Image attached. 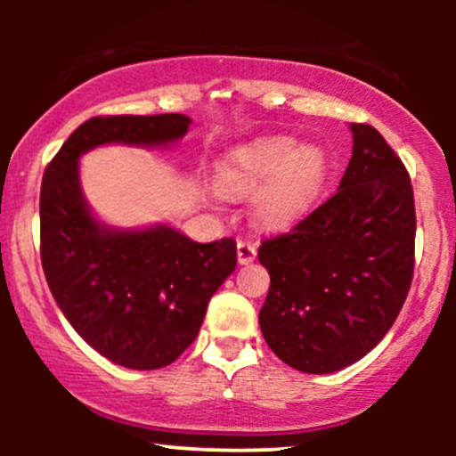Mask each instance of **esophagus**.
Returning <instances> with one entry per match:
<instances>
[{"label": "esophagus", "mask_w": 456, "mask_h": 456, "mask_svg": "<svg viewBox=\"0 0 456 456\" xmlns=\"http://www.w3.org/2000/svg\"><path fill=\"white\" fill-rule=\"evenodd\" d=\"M255 257H257V246L248 240H240L238 242V261L240 264H250Z\"/></svg>", "instance_id": "obj_1"}]
</instances>
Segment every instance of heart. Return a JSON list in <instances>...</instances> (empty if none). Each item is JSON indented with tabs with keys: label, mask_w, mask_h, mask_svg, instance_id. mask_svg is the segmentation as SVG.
<instances>
[{
	"label": "heart",
	"mask_w": 456,
	"mask_h": 456,
	"mask_svg": "<svg viewBox=\"0 0 456 456\" xmlns=\"http://www.w3.org/2000/svg\"><path fill=\"white\" fill-rule=\"evenodd\" d=\"M326 156L300 148L294 139L272 137L233 150L223 162L218 184L224 192H259L257 216L272 227H285L315 201L326 177Z\"/></svg>",
	"instance_id": "1"
}]
</instances>
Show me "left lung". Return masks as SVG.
I'll list each match as a JSON object with an SVG mask.
<instances>
[{
  "mask_svg": "<svg viewBox=\"0 0 456 456\" xmlns=\"http://www.w3.org/2000/svg\"><path fill=\"white\" fill-rule=\"evenodd\" d=\"M328 201L291 232L264 240L270 289L259 311L265 343L302 373H334L386 337L413 279L416 208L405 165L369 124Z\"/></svg>",
  "mask_w": 456,
  "mask_h": 456,
  "instance_id": "1",
  "label": "left lung"
}]
</instances>
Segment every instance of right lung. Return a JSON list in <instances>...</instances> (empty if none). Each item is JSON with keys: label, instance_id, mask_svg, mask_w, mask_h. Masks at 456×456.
I'll list each match as a JSON object with an SVG mask.
<instances>
[{"label": "right lung", "instance_id": "1", "mask_svg": "<svg viewBox=\"0 0 456 456\" xmlns=\"http://www.w3.org/2000/svg\"><path fill=\"white\" fill-rule=\"evenodd\" d=\"M188 124L180 113L98 115L66 139L43 175L40 259L51 294L86 343L126 369H162L186 352L235 270V240L199 244L165 224L102 227L83 201L78 156L102 143H169Z\"/></svg>", "mask_w": 456, "mask_h": 456}]
</instances>
